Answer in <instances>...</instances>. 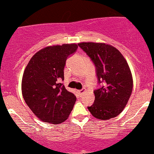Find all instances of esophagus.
I'll return each instance as SVG.
<instances>
[{
    "label": "esophagus",
    "mask_w": 154,
    "mask_h": 154,
    "mask_svg": "<svg viewBox=\"0 0 154 154\" xmlns=\"http://www.w3.org/2000/svg\"><path fill=\"white\" fill-rule=\"evenodd\" d=\"M85 90L82 89V90H79V94H82L83 93H85Z\"/></svg>",
    "instance_id": "1"
}]
</instances>
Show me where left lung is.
Masks as SVG:
<instances>
[{"instance_id":"8db88e82","label":"left lung","mask_w":154,"mask_h":154,"mask_svg":"<svg viewBox=\"0 0 154 154\" xmlns=\"http://www.w3.org/2000/svg\"><path fill=\"white\" fill-rule=\"evenodd\" d=\"M78 45L94 63L98 82L102 83L94 91V102L88 107V111L97 119L115 118L125 108L133 90V77L125 58L106 43L82 42Z\"/></svg>"}]
</instances>
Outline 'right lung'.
I'll return each mask as SVG.
<instances>
[{
    "instance_id": "right-lung-1",
    "label": "right lung",
    "mask_w": 154,
    "mask_h": 154,
    "mask_svg": "<svg viewBox=\"0 0 154 154\" xmlns=\"http://www.w3.org/2000/svg\"><path fill=\"white\" fill-rule=\"evenodd\" d=\"M77 48L75 43L46 46L35 53L25 68L21 84L23 97L43 122H64L72 110L76 97L60 81L64 79L67 57Z\"/></svg>"
}]
</instances>
